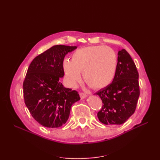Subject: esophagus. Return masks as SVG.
<instances>
[{"label":"esophagus","mask_w":160,"mask_h":160,"mask_svg":"<svg viewBox=\"0 0 160 160\" xmlns=\"http://www.w3.org/2000/svg\"><path fill=\"white\" fill-rule=\"evenodd\" d=\"M79 95H80V98L81 99H84V98H85L86 97H87V95L85 93H80Z\"/></svg>","instance_id":"1"}]
</instances>
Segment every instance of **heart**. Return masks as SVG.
<instances>
[{"label": "heart", "instance_id": "obj_1", "mask_svg": "<svg viewBox=\"0 0 160 160\" xmlns=\"http://www.w3.org/2000/svg\"><path fill=\"white\" fill-rule=\"evenodd\" d=\"M117 67L118 58L115 51L101 45L80 48L72 53L71 60L65 59L62 61V69L71 87L75 86L80 81V72H83L85 81L96 89L111 83Z\"/></svg>", "mask_w": 160, "mask_h": 160}]
</instances>
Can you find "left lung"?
I'll return each instance as SVG.
<instances>
[{
  "instance_id": "1",
  "label": "left lung",
  "mask_w": 160,
  "mask_h": 160,
  "mask_svg": "<svg viewBox=\"0 0 160 160\" xmlns=\"http://www.w3.org/2000/svg\"><path fill=\"white\" fill-rule=\"evenodd\" d=\"M138 79V71L132 57L126 50L119 51L112 83L95 93L103 103L98 113L101 123L121 125L134 113L139 96Z\"/></svg>"
}]
</instances>
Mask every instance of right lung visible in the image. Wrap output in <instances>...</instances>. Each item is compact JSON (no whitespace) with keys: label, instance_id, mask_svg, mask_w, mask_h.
<instances>
[{"label":"right lung","instance_id":"obj_1","mask_svg":"<svg viewBox=\"0 0 160 160\" xmlns=\"http://www.w3.org/2000/svg\"><path fill=\"white\" fill-rule=\"evenodd\" d=\"M77 47L55 45L37 56L23 82L25 103L32 118L42 126L57 128L68 119L72 105L80 99L78 92L59 82L64 76L62 61Z\"/></svg>","mask_w":160,"mask_h":160}]
</instances>
